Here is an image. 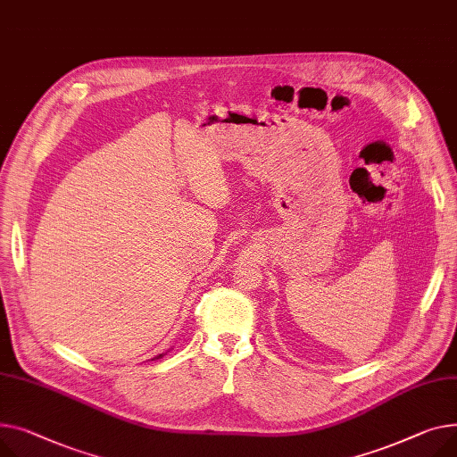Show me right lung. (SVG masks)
<instances>
[{
	"label": "right lung",
	"mask_w": 457,
	"mask_h": 457,
	"mask_svg": "<svg viewBox=\"0 0 457 457\" xmlns=\"http://www.w3.org/2000/svg\"><path fill=\"white\" fill-rule=\"evenodd\" d=\"M162 356H163V354H160V356H156V358H162Z\"/></svg>",
	"instance_id": "1"
}]
</instances>
